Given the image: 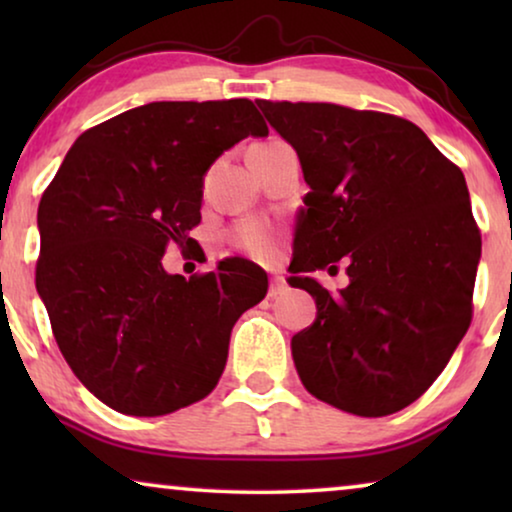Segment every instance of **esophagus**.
<instances>
[{
  "mask_svg": "<svg viewBox=\"0 0 512 512\" xmlns=\"http://www.w3.org/2000/svg\"><path fill=\"white\" fill-rule=\"evenodd\" d=\"M284 291H286L284 277L282 275H272V279H270V296L277 298V296H282Z\"/></svg>",
  "mask_w": 512,
  "mask_h": 512,
  "instance_id": "34e87169",
  "label": "esophagus"
}]
</instances>
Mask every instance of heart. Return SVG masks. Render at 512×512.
<instances>
[{"mask_svg": "<svg viewBox=\"0 0 512 512\" xmlns=\"http://www.w3.org/2000/svg\"><path fill=\"white\" fill-rule=\"evenodd\" d=\"M277 139H272V142H265V144H258V146H270L275 144ZM256 149V146H254ZM275 228L270 226V223L265 221H244L240 223L233 230V242L237 244V247L249 251V254H254L258 258H268L272 251H275Z\"/></svg>", "mask_w": 512, "mask_h": 512, "instance_id": "heart-1", "label": "heart"}]
</instances>
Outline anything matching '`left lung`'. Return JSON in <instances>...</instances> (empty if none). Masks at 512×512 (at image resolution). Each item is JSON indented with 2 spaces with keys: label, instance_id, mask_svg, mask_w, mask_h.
<instances>
[{
  "label": "left lung",
  "instance_id": "1",
  "mask_svg": "<svg viewBox=\"0 0 512 512\" xmlns=\"http://www.w3.org/2000/svg\"><path fill=\"white\" fill-rule=\"evenodd\" d=\"M310 186L291 286L317 319L293 335L305 389L359 417L408 408L443 373L473 317L480 230L464 174L415 123L331 102H256ZM332 296L306 275L337 271Z\"/></svg>",
  "mask_w": 512,
  "mask_h": 512
}]
</instances>
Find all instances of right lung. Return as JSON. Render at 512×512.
Returning <instances> with one entry per match:
<instances>
[{"instance_id":"right-lung-1","label":"right lung","mask_w":512,"mask_h":512,"mask_svg":"<svg viewBox=\"0 0 512 512\" xmlns=\"http://www.w3.org/2000/svg\"><path fill=\"white\" fill-rule=\"evenodd\" d=\"M268 125L251 100L151 102L83 132L41 195L37 291L62 356L111 410L158 417L198 403L226 368L230 331L268 275L244 258L184 277L209 165Z\"/></svg>"}]
</instances>
